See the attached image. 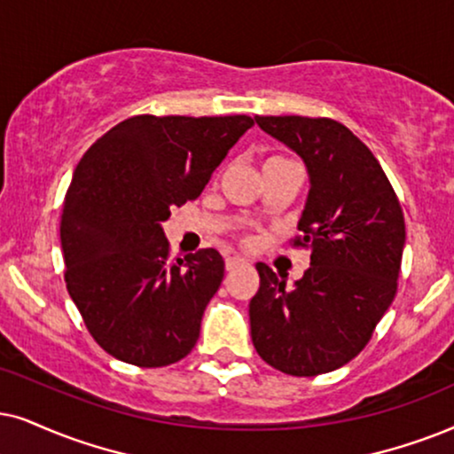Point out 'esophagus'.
Returning <instances> with one entry per match:
<instances>
[{"instance_id": "esophagus-1", "label": "esophagus", "mask_w": 454, "mask_h": 454, "mask_svg": "<svg viewBox=\"0 0 454 454\" xmlns=\"http://www.w3.org/2000/svg\"><path fill=\"white\" fill-rule=\"evenodd\" d=\"M245 263H247V260H245V257H240V255L226 257V270H234L239 266H245Z\"/></svg>"}]
</instances>
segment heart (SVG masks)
<instances>
[{
    "mask_svg": "<svg viewBox=\"0 0 454 454\" xmlns=\"http://www.w3.org/2000/svg\"><path fill=\"white\" fill-rule=\"evenodd\" d=\"M270 160H283V159H270ZM270 160H268V163H270Z\"/></svg>",
    "mask_w": 454,
    "mask_h": 454,
    "instance_id": "obj_1",
    "label": "heart"
}]
</instances>
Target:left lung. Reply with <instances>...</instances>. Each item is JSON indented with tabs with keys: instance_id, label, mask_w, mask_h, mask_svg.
<instances>
[{
	"instance_id": "8db88e82",
	"label": "left lung",
	"mask_w": 454,
	"mask_h": 454,
	"mask_svg": "<svg viewBox=\"0 0 454 454\" xmlns=\"http://www.w3.org/2000/svg\"><path fill=\"white\" fill-rule=\"evenodd\" d=\"M255 123L308 169L295 245L309 249V268L286 285L257 263L251 340L286 375L331 372L363 352L394 301L406 240L403 209L380 160L346 125L297 114Z\"/></svg>"
}]
</instances>
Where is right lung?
<instances>
[{"label":"right lung","mask_w":454,"mask_h":454,"mask_svg":"<svg viewBox=\"0 0 454 454\" xmlns=\"http://www.w3.org/2000/svg\"><path fill=\"white\" fill-rule=\"evenodd\" d=\"M254 119H125L79 160L60 220L65 280L98 346L157 369L194 348L223 278L215 249L169 262L163 222L203 192Z\"/></svg>","instance_id":"obj_1"}]
</instances>
